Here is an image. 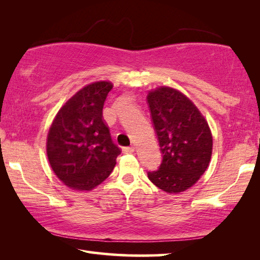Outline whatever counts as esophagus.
Wrapping results in <instances>:
<instances>
[{
    "mask_svg": "<svg viewBox=\"0 0 260 260\" xmlns=\"http://www.w3.org/2000/svg\"><path fill=\"white\" fill-rule=\"evenodd\" d=\"M135 151V147L134 146H126L123 147V152L124 153H133Z\"/></svg>",
    "mask_w": 260,
    "mask_h": 260,
    "instance_id": "obj_1",
    "label": "esophagus"
}]
</instances>
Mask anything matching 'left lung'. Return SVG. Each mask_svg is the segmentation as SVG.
I'll return each instance as SVG.
<instances>
[{
  "mask_svg": "<svg viewBox=\"0 0 260 260\" xmlns=\"http://www.w3.org/2000/svg\"><path fill=\"white\" fill-rule=\"evenodd\" d=\"M162 163L147 172L153 184L168 193L189 189L206 172L212 154V135L207 120L189 98L170 87L147 95Z\"/></svg>",
  "mask_w": 260,
  "mask_h": 260,
  "instance_id": "8db88e82",
  "label": "left lung"
}]
</instances>
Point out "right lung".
Wrapping results in <instances>:
<instances>
[{"label": "right lung", "instance_id": "right-lung-1", "mask_svg": "<svg viewBox=\"0 0 260 260\" xmlns=\"http://www.w3.org/2000/svg\"><path fill=\"white\" fill-rule=\"evenodd\" d=\"M113 85H87L60 108L47 139V155L53 172L74 190L89 191L106 180L120 150L103 119L104 103Z\"/></svg>", "mask_w": 260, "mask_h": 260}]
</instances>
